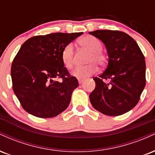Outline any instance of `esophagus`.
Wrapping results in <instances>:
<instances>
[{"label": "esophagus", "mask_w": 155, "mask_h": 155, "mask_svg": "<svg viewBox=\"0 0 155 155\" xmlns=\"http://www.w3.org/2000/svg\"><path fill=\"white\" fill-rule=\"evenodd\" d=\"M78 81H79V84H82L84 81V78H79V79H78Z\"/></svg>", "instance_id": "esophagus-1"}]
</instances>
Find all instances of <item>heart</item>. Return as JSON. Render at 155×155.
<instances>
[{
	"label": "heart",
	"mask_w": 155,
	"mask_h": 155,
	"mask_svg": "<svg viewBox=\"0 0 155 155\" xmlns=\"http://www.w3.org/2000/svg\"><path fill=\"white\" fill-rule=\"evenodd\" d=\"M79 44L84 49L90 51V54L87 58L86 63L88 65L84 66L76 67L73 71L72 74L78 78H84L97 71V68L96 64L100 66L105 65L106 57L101 51L102 44L101 41L95 37L87 35L81 38L79 41ZM74 50L72 44H68L63 49L61 53V60L63 65L68 69H71L74 64Z\"/></svg>",
	"instance_id": "b5f03b06"
}]
</instances>
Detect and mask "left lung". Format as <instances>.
Returning a JSON list of instances; mask_svg holds the SVG:
<instances>
[{"label": "left lung", "instance_id": "1", "mask_svg": "<svg viewBox=\"0 0 155 155\" xmlns=\"http://www.w3.org/2000/svg\"><path fill=\"white\" fill-rule=\"evenodd\" d=\"M89 33L102 41L108 56L106 68L93 78L92 106L108 116L123 114L136 106L145 87L144 56L136 41L124 32L97 30Z\"/></svg>", "mask_w": 155, "mask_h": 155}]
</instances>
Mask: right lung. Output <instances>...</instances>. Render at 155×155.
<instances>
[{
  "instance_id": "obj_1",
  "label": "right lung",
  "mask_w": 155,
  "mask_h": 155,
  "mask_svg": "<svg viewBox=\"0 0 155 155\" xmlns=\"http://www.w3.org/2000/svg\"><path fill=\"white\" fill-rule=\"evenodd\" d=\"M83 33H54L26 41L12 64V87L21 106L40 118L58 116L68 108L79 85L61 60L63 49ZM61 78L58 82L56 79Z\"/></svg>"
}]
</instances>
